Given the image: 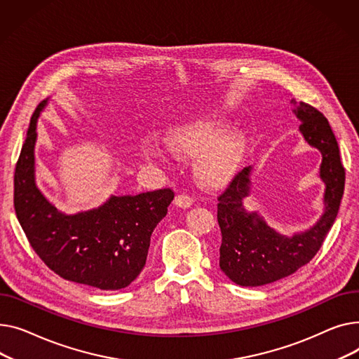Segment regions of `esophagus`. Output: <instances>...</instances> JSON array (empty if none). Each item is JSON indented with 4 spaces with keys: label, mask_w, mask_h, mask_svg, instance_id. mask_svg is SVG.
<instances>
[{
    "label": "esophagus",
    "mask_w": 359,
    "mask_h": 359,
    "mask_svg": "<svg viewBox=\"0 0 359 359\" xmlns=\"http://www.w3.org/2000/svg\"><path fill=\"white\" fill-rule=\"evenodd\" d=\"M174 203H175V205L180 207V208H189V207L193 205V198L185 196V194H178V196L175 197Z\"/></svg>",
    "instance_id": "1"
}]
</instances>
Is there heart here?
Returning a JSON list of instances; mask_svg holds the SVG:
<instances>
[{"instance_id":"1","label":"heart","mask_w":359,"mask_h":359,"mask_svg":"<svg viewBox=\"0 0 359 359\" xmlns=\"http://www.w3.org/2000/svg\"><path fill=\"white\" fill-rule=\"evenodd\" d=\"M229 129L230 124L223 117H201L171 129L166 143L180 156L197 158L196 174L201 184L217 188L233 178L246 151V136L242 132L229 133ZM142 152L154 162H163L170 155L158 142H147Z\"/></svg>"}]
</instances>
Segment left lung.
I'll return each mask as SVG.
<instances>
[{
	"mask_svg": "<svg viewBox=\"0 0 359 359\" xmlns=\"http://www.w3.org/2000/svg\"><path fill=\"white\" fill-rule=\"evenodd\" d=\"M294 105L302 121L299 132L322 154L319 177L325 184L323 213L310 229L292 236L268 226L258 212H248L245 198L252 191V170L248 166L219 197L217 222L222 230L220 269L238 285L259 287L285 278L309 264L318 254L338 216L345 188V170L339 146L327 118L309 104Z\"/></svg>",
	"mask_w": 359,
	"mask_h": 359,
	"instance_id": "8db88e82",
	"label": "left lung"
}]
</instances>
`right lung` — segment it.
Listing matches in <instances>:
<instances>
[{"label":"right lung","instance_id":"right-lung-1","mask_svg":"<svg viewBox=\"0 0 359 359\" xmlns=\"http://www.w3.org/2000/svg\"><path fill=\"white\" fill-rule=\"evenodd\" d=\"M48 101H41L33 113L17 161V219L36 254L59 277L105 291L128 287L146 264L154 229L166 216L174 193L163 188L137 196H111L86 212H60L36 184V128Z\"/></svg>","mask_w":359,"mask_h":359}]
</instances>
